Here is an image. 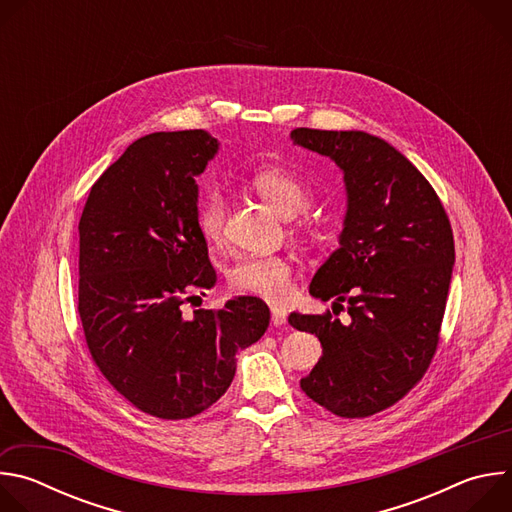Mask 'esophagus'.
Returning <instances> with one entry per match:
<instances>
[{"instance_id": "1", "label": "esophagus", "mask_w": 512, "mask_h": 512, "mask_svg": "<svg viewBox=\"0 0 512 512\" xmlns=\"http://www.w3.org/2000/svg\"><path fill=\"white\" fill-rule=\"evenodd\" d=\"M271 322L273 326H283L287 322V312L283 306H271Z\"/></svg>"}]
</instances>
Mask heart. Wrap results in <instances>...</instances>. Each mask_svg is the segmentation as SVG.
Masks as SVG:
<instances>
[{
  "label": "heart",
  "mask_w": 512,
  "mask_h": 512,
  "mask_svg": "<svg viewBox=\"0 0 512 512\" xmlns=\"http://www.w3.org/2000/svg\"><path fill=\"white\" fill-rule=\"evenodd\" d=\"M251 186L281 216L304 212L312 200V190L302 178L275 166L259 168ZM225 216V196L218 190H208L198 208V229L206 241H221ZM289 277L291 267L283 257H245L229 271V283L237 294L265 300H283L289 294Z\"/></svg>",
  "instance_id": "1"
}]
</instances>
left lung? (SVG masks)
I'll return each mask as SVG.
<instances>
[{"label":"left lung","mask_w":512,"mask_h":512,"mask_svg":"<svg viewBox=\"0 0 512 512\" xmlns=\"http://www.w3.org/2000/svg\"><path fill=\"white\" fill-rule=\"evenodd\" d=\"M300 148L330 158L344 176L346 214L338 249L310 283L330 314L291 312L289 324L316 334L322 356L302 391L340 417H369L397 403L427 371L456 261L446 210L423 174L367 131L298 127Z\"/></svg>","instance_id":"8db88e82"}]
</instances>
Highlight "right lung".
Returning <instances> with one entry per match:
<instances>
[{
  "label": "right lung",
  "mask_w": 512,
  "mask_h": 512,
  "mask_svg": "<svg viewBox=\"0 0 512 512\" xmlns=\"http://www.w3.org/2000/svg\"><path fill=\"white\" fill-rule=\"evenodd\" d=\"M218 145L204 129L139 137L93 184L79 223L89 352L131 405L160 419H188L221 399L237 352L269 326L267 304L251 296L182 316L184 302L216 283L196 178Z\"/></svg>",
  "instance_id": "obj_1"
}]
</instances>
